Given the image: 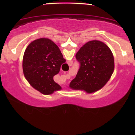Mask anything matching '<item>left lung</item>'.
<instances>
[{"mask_svg": "<svg viewBox=\"0 0 135 135\" xmlns=\"http://www.w3.org/2000/svg\"><path fill=\"white\" fill-rule=\"evenodd\" d=\"M80 66L69 88L92 93L101 89L114 71V58L106 44L99 40L86 42L75 55Z\"/></svg>", "mask_w": 135, "mask_h": 135, "instance_id": "1", "label": "left lung"}]
</instances>
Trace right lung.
<instances>
[{
  "mask_svg": "<svg viewBox=\"0 0 135 135\" xmlns=\"http://www.w3.org/2000/svg\"><path fill=\"white\" fill-rule=\"evenodd\" d=\"M65 62L60 49L52 40L38 38L31 42L24 53V75L34 89L44 95H51L61 90L53 77Z\"/></svg>",
  "mask_w": 135,
  "mask_h": 135,
  "instance_id": "add662e5",
  "label": "right lung"
}]
</instances>
